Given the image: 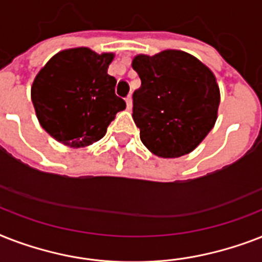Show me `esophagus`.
<instances>
[{"mask_svg":"<svg viewBox=\"0 0 262 262\" xmlns=\"http://www.w3.org/2000/svg\"><path fill=\"white\" fill-rule=\"evenodd\" d=\"M125 100H126L127 110H132V107H133V100H132V96H130V95H129V96H127V98L125 99Z\"/></svg>","mask_w":262,"mask_h":262,"instance_id":"1","label":"esophagus"}]
</instances>
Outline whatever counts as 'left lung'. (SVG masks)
Masks as SVG:
<instances>
[{
	"instance_id": "1",
	"label": "left lung",
	"mask_w": 262,
	"mask_h": 262,
	"mask_svg": "<svg viewBox=\"0 0 262 262\" xmlns=\"http://www.w3.org/2000/svg\"><path fill=\"white\" fill-rule=\"evenodd\" d=\"M132 68L141 80L133 94V119L144 145L159 158L193 151L217 119L220 90L213 72L181 50L137 54Z\"/></svg>"
}]
</instances>
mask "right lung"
Here are the masks:
<instances>
[{
	"mask_svg": "<svg viewBox=\"0 0 262 262\" xmlns=\"http://www.w3.org/2000/svg\"><path fill=\"white\" fill-rule=\"evenodd\" d=\"M114 53L88 47L53 55L35 76L31 100L40 126L58 143L88 147L106 135L107 126L126 103L115 95L117 80L107 75Z\"/></svg>",
	"mask_w": 262,
	"mask_h": 262,
	"instance_id": "obj_1",
	"label": "right lung"
}]
</instances>
